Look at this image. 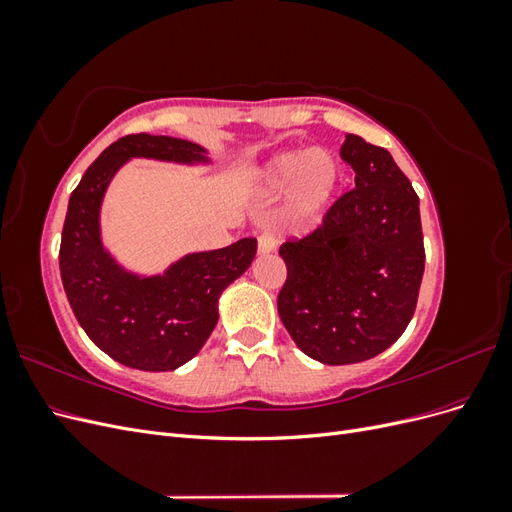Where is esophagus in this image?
Segmentation results:
<instances>
[{
    "instance_id": "34e87169",
    "label": "esophagus",
    "mask_w": 512,
    "mask_h": 512,
    "mask_svg": "<svg viewBox=\"0 0 512 512\" xmlns=\"http://www.w3.org/2000/svg\"><path fill=\"white\" fill-rule=\"evenodd\" d=\"M275 245H277V237H275V232H271V230H265V232H262V235L258 237V252H260V254L273 252Z\"/></svg>"
}]
</instances>
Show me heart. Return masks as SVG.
I'll use <instances>...</instances> for the list:
<instances>
[{
  "instance_id": "obj_1",
  "label": "heart",
  "mask_w": 512,
  "mask_h": 512,
  "mask_svg": "<svg viewBox=\"0 0 512 512\" xmlns=\"http://www.w3.org/2000/svg\"><path fill=\"white\" fill-rule=\"evenodd\" d=\"M265 181L271 190L292 185V213L301 220L318 218L342 185V166L327 149L286 151L267 164Z\"/></svg>"
}]
</instances>
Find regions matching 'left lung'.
Returning <instances> with one entry per match:
<instances>
[{"mask_svg": "<svg viewBox=\"0 0 512 512\" xmlns=\"http://www.w3.org/2000/svg\"><path fill=\"white\" fill-rule=\"evenodd\" d=\"M354 188L322 224L282 243L277 312L290 337L324 365L374 359L406 331L425 271L418 196L384 147L348 134Z\"/></svg>", "mask_w": 512, "mask_h": 512, "instance_id": "obj_1", "label": "left lung"}]
</instances>
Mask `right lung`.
I'll return each instance as SVG.
<instances>
[{
	"label": "right lung",
	"mask_w": 512,
	"mask_h": 512,
	"mask_svg": "<svg viewBox=\"0 0 512 512\" xmlns=\"http://www.w3.org/2000/svg\"><path fill=\"white\" fill-rule=\"evenodd\" d=\"M130 158L207 162L205 149L173 136L128 134L106 147L76 185L59 245L66 297L83 331L121 365L170 371L188 363L218 324V299L247 271L256 239L183 256L162 275L121 269L102 247L100 205L113 175Z\"/></svg>",
	"instance_id": "1"
}]
</instances>
